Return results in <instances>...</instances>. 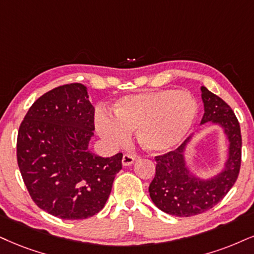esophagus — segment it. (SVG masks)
Here are the masks:
<instances>
[{
  "mask_svg": "<svg viewBox=\"0 0 254 254\" xmlns=\"http://www.w3.org/2000/svg\"><path fill=\"white\" fill-rule=\"evenodd\" d=\"M135 161V158H134L133 155H129V154H125L122 156V166H130L133 164V162Z\"/></svg>",
  "mask_w": 254,
  "mask_h": 254,
  "instance_id": "34e87169",
  "label": "esophagus"
}]
</instances>
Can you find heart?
<instances>
[{
    "label": "heart",
    "instance_id": "obj_1",
    "mask_svg": "<svg viewBox=\"0 0 254 254\" xmlns=\"http://www.w3.org/2000/svg\"><path fill=\"white\" fill-rule=\"evenodd\" d=\"M114 118L99 113L95 128L112 147L126 145L130 132L146 151L167 152L183 141L198 114V102L192 94L172 89L130 94L113 105Z\"/></svg>",
    "mask_w": 254,
    "mask_h": 254
}]
</instances>
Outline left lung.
<instances>
[{
    "instance_id": "1",
    "label": "left lung",
    "mask_w": 254,
    "mask_h": 254,
    "mask_svg": "<svg viewBox=\"0 0 254 254\" xmlns=\"http://www.w3.org/2000/svg\"><path fill=\"white\" fill-rule=\"evenodd\" d=\"M203 117L200 125L219 126L226 136L227 156L217 174L200 178L187 165L186 152L194 134L177 149L156 156L155 177L149 185V196L159 209L175 217H192L214 207L232 189L242 164V134L230 106L201 87Z\"/></svg>"
}]
</instances>
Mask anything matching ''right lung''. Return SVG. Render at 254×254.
Masks as SVG:
<instances>
[{"label": "right lung", "mask_w": 254, "mask_h": 254, "mask_svg": "<svg viewBox=\"0 0 254 254\" xmlns=\"http://www.w3.org/2000/svg\"><path fill=\"white\" fill-rule=\"evenodd\" d=\"M94 112L86 86L64 84L37 99L18 129L17 164L31 199L64 220L99 213L122 168L121 153L89 151Z\"/></svg>", "instance_id": "1"}]
</instances>
